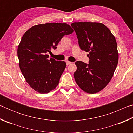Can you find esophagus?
<instances>
[{
    "label": "esophagus",
    "instance_id": "obj_1",
    "mask_svg": "<svg viewBox=\"0 0 133 133\" xmlns=\"http://www.w3.org/2000/svg\"><path fill=\"white\" fill-rule=\"evenodd\" d=\"M71 63V62H69V61H67L66 62V64L67 65H69V64H70Z\"/></svg>",
    "mask_w": 133,
    "mask_h": 133
}]
</instances>
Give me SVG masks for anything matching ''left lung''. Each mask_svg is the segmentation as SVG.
Instances as JSON below:
<instances>
[{"label": "left lung", "instance_id": "obj_1", "mask_svg": "<svg viewBox=\"0 0 133 133\" xmlns=\"http://www.w3.org/2000/svg\"><path fill=\"white\" fill-rule=\"evenodd\" d=\"M74 29L82 50L89 52V63L77 61L74 77L87 93L102 90L111 80L117 66L118 53L115 37L104 24L97 22H75Z\"/></svg>", "mask_w": 133, "mask_h": 133}]
</instances>
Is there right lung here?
I'll use <instances>...</instances> for the list:
<instances>
[{"label":"right lung","instance_id":"add662e5","mask_svg":"<svg viewBox=\"0 0 133 133\" xmlns=\"http://www.w3.org/2000/svg\"><path fill=\"white\" fill-rule=\"evenodd\" d=\"M73 32L66 23H48L33 26L23 35L17 49L19 67L35 91L48 93L58 84L66 63L52 58L49 60L47 54L57 48L64 35Z\"/></svg>","mask_w":133,"mask_h":133}]
</instances>
